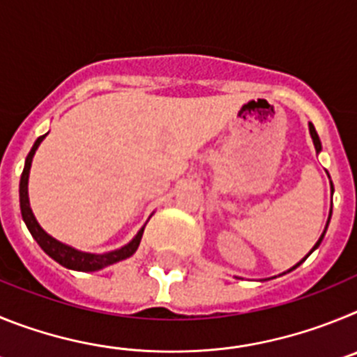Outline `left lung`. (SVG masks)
<instances>
[{
    "label": "left lung",
    "mask_w": 357,
    "mask_h": 357,
    "mask_svg": "<svg viewBox=\"0 0 357 357\" xmlns=\"http://www.w3.org/2000/svg\"><path fill=\"white\" fill-rule=\"evenodd\" d=\"M309 134H311V139H313V144H314V148H317V151H320V150H321V143H320V137H318L317 130H314V127H313V123H309ZM331 188H333V182H331ZM333 191H334V189H333ZM331 213H333V211H331ZM331 213H329V220H331ZM329 220H327V225H329ZM327 225H326V230H327ZM326 230H324V232H321L320 239H318V241H317V245H314V247H313V250H311V252H314V250H317V248H318V247H320V243H321V239H324V236H326ZM311 252H309V254H311ZM309 254H307V255H309ZM307 255H305V257H304V259H302V261H301V263H296V264H295V266H293V268H291V270H295V268H296V266H301V264H302V263H304V261H305V259H307ZM291 270H288V272H291Z\"/></svg>",
    "instance_id": "1"
}]
</instances>
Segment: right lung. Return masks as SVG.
Wrapping results in <instances>:
<instances>
[{"instance_id":"add662e5","label":"right lung","mask_w":357,"mask_h":357,"mask_svg":"<svg viewBox=\"0 0 357 357\" xmlns=\"http://www.w3.org/2000/svg\"><path fill=\"white\" fill-rule=\"evenodd\" d=\"M46 137V134L37 137V141L31 146L30 153L26 155V160H24V169L23 175H21V182H19V204H21V214H23V220L26 223L30 234L33 236L39 247L43 248L46 254L55 259L56 263L62 264V266L69 268V270H78V272H96V270H102V268L109 266V264H114L118 261L127 259L130 255L135 254L137 247H139L141 238H143L144 227L135 234V238L132 239L128 245L118 248V250L107 252V254H89V252H80L77 248L69 247V245H64V243L56 241L55 238L44 232L43 227L37 223L36 216L30 209V200H28V175H30L31 168V159L36 155V150L39 148V144L43 143V139Z\"/></svg>"}]
</instances>
